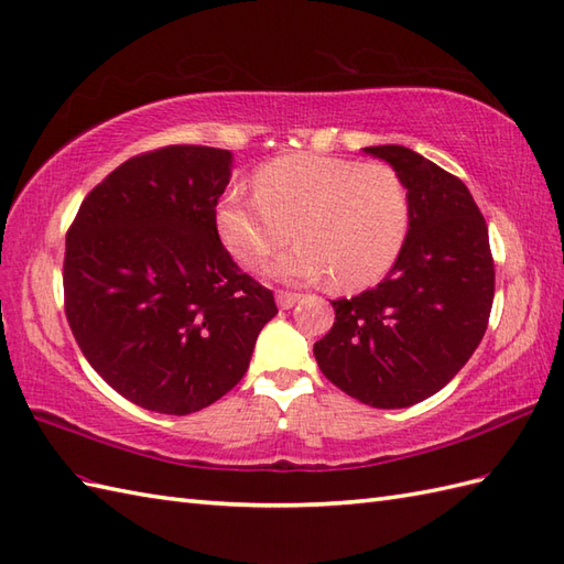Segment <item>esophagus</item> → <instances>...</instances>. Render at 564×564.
Listing matches in <instances>:
<instances>
[{"instance_id":"34e87169","label":"esophagus","mask_w":564,"mask_h":564,"mask_svg":"<svg viewBox=\"0 0 564 564\" xmlns=\"http://www.w3.org/2000/svg\"><path fill=\"white\" fill-rule=\"evenodd\" d=\"M274 299H278V306L280 308H292L296 306L301 301V294H294V292H278L274 294Z\"/></svg>"}]
</instances>
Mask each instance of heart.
Here are the masks:
<instances>
[{"instance_id": "obj_1", "label": "heart", "mask_w": 564, "mask_h": 564, "mask_svg": "<svg viewBox=\"0 0 564 564\" xmlns=\"http://www.w3.org/2000/svg\"><path fill=\"white\" fill-rule=\"evenodd\" d=\"M253 194L229 191L219 198V239L239 265L258 270L290 241L270 274L282 282L366 286L400 258L409 235V194L386 162L329 155H284L253 176Z\"/></svg>"}]
</instances>
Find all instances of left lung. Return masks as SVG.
Segmentation results:
<instances>
[{
  "mask_svg": "<svg viewBox=\"0 0 564 564\" xmlns=\"http://www.w3.org/2000/svg\"><path fill=\"white\" fill-rule=\"evenodd\" d=\"M402 176L409 235L390 274L333 301L335 325L313 345L323 376L376 409L429 400L486 335L496 268L488 227L462 178L404 145L364 148Z\"/></svg>",
  "mask_w": 564,
  "mask_h": 564,
  "instance_id": "obj_1",
  "label": "left lung"
}]
</instances>
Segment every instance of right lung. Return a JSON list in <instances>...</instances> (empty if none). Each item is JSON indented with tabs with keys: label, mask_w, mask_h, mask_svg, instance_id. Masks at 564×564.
Masks as SVG:
<instances>
[{
	"label": "right lung",
	"mask_w": 564,
	"mask_h": 564,
	"mask_svg": "<svg viewBox=\"0 0 564 564\" xmlns=\"http://www.w3.org/2000/svg\"><path fill=\"white\" fill-rule=\"evenodd\" d=\"M231 153L167 145L127 160L66 235L64 308L88 364L129 402L186 416L243 378L274 296L219 241Z\"/></svg>",
	"instance_id": "1"
}]
</instances>
